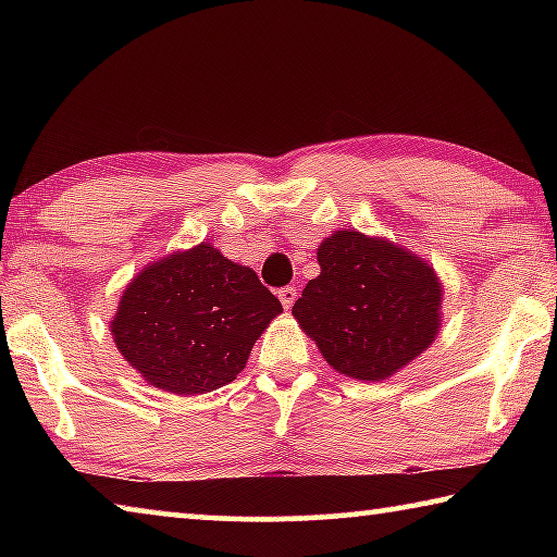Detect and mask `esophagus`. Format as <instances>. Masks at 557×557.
<instances>
[{
	"label": "esophagus",
	"mask_w": 557,
	"mask_h": 557,
	"mask_svg": "<svg viewBox=\"0 0 557 557\" xmlns=\"http://www.w3.org/2000/svg\"><path fill=\"white\" fill-rule=\"evenodd\" d=\"M277 297H280V301H282V307L289 309L292 305H295V299H297V289L292 287V285H287V287H282V289L277 292Z\"/></svg>",
	"instance_id": "obj_1"
}]
</instances>
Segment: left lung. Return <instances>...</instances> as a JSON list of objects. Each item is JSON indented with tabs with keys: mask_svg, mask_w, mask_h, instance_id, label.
<instances>
[{
	"mask_svg": "<svg viewBox=\"0 0 557 557\" xmlns=\"http://www.w3.org/2000/svg\"><path fill=\"white\" fill-rule=\"evenodd\" d=\"M317 260L322 272L301 289L292 317L332 369L383 381L435 342L442 282L414 252L344 228L319 245Z\"/></svg>",
	"mask_w": 557,
	"mask_h": 557,
	"instance_id": "obj_1",
	"label": "left lung"
}]
</instances>
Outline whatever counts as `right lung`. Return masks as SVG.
Returning a JSON list of instances; mask_svg holds the SVG:
<instances>
[{"label":"right lung","instance_id":"right-lung-1","mask_svg":"<svg viewBox=\"0 0 557 557\" xmlns=\"http://www.w3.org/2000/svg\"><path fill=\"white\" fill-rule=\"evenodd\" d=\"M280 312V299L256 270L201 243L132 277L110 332L149 385L199 395L228 385L245 369L250 348Z\"/></svg>","mask_w":557,"mask_h":557}]
</instances>
